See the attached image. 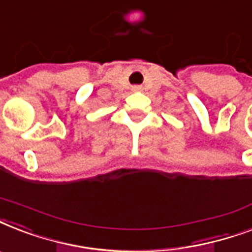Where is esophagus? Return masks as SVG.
I'll use <instances>...</instances> for the list:
<instances>
[{
	"label": "esophagus",
	"mask_w": 252,
	"mask_h": 252,
	"mask_svg": "<svg viewBox=\"0 0 252 252\" xmlns=\"http://www.w3.org/2000/svg\"><path fill=\"white\" fill-rule=\"evenodd\" d=\"M132 90L140 91V90H141V86H138V85H134V86H132Z\"/></svg>",
	"instance_id": "1"
}]
</instances>
